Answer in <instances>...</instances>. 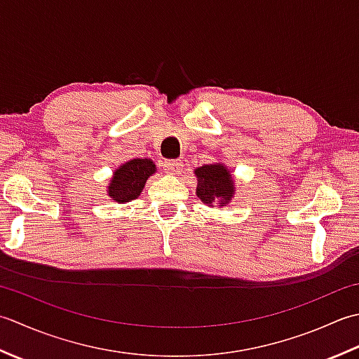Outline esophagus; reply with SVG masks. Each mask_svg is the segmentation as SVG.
I'll return each mask as SVG.
<instances>
[{
    "mask_svg": "<svg viewBox=\"0 0 359 359\" xmlns=\"http://www.w3.org/2000/svg\"><path fill=\"white\" fill-rule=\"evenodd\" d=\"M164 172L165 173H180L182 172V163L180 159L177 161H165L164 163Z\"/></svg>",
    "mask_w": 359,
    "mask_h": 359,
    "instance_id": "1",
    "label": "esophagus"
}]
</instances>
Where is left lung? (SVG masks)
Returning a JSON list of instances; mask_svg holds the SVG:
<instances>
[{
    "label": "left lung",
    "instance_id": "1",
    "mask_svg": "<svg viewBox=\"0 0 359 359\" xmlns=\"http://www.w3.org/2000/svg\"><path fill=\"white\" fill-rule=\"evenodd\" d=\"M198 177V186H196V195L204 204H228L233 195V182L229 172L223 164L203 165L195 170Z\"/></svg>",
    "mask_w": 359,
    "mask_h": 359
}]
</instances>
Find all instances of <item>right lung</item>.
Masks as SVG:
<instances>
[{
  "label": "right lung",
  "instance_id": "obj_1",
  "mask_svg": "<svg viewBox=\"0 0 359 359\" xmlns=\"http://www.w3.org/2000/svg\"><path fill=\"white\" fill-rule=\"evenodd\" d=\"M155 173L150 159H131L114 172L108 186V195L118 203H128L141 195L145 181Z\"/></svg>",
  "mask_w": 359,
  "mask_h": 359
}]
</instances>
